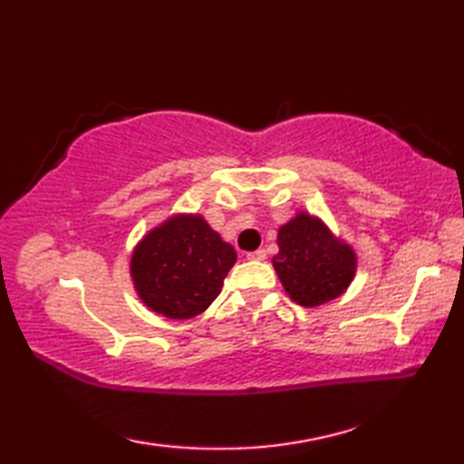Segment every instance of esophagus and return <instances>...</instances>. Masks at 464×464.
Returning a JSON list of instances; mask_svg holds the SVG:
<instances>
[{"label": "esophagus", "mask_w": 464, "mask_h": 464, "mask_svg": "<svg viewBox=\"0 0 464 464\" xmlns=\"http://www.w3.org/2000/svg\"><path fill=\"white\" fill-rule=\"evenodd\" d=\"M265 257H267V251H265V249H257V251L247 253V259H251V261H263Z\"/></svg>", "instance_id": "1"}]
</instances>
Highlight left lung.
I'll list each match as a JSON object with an SVG mask.
<instances>
[{
	"instance_id": "8db88e82",
	"label": "left lung",
	"mask_w": 464,
	"mask_h": 464,
	"mask_svg": "<svg viewBox=\"0 0 464 464\" xmlns=\"http://www.w3.org/2000/svg\"><path fill=\"white\" fill-rule=\"evenodd\" d=\"M277 243L273 267L295 303L317 307L347 289L354 275V253L334 241L321 221L301 213L281 227Z\"/></svg>"
}]
</instances>
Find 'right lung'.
<instances>
[{"instance_id":"obj_1","label":"right lung","mask_w":464,"mask_h":464,"mask_svg":"<svg viewBox=\"0 0 464 464\" xmlns=\"http://www.w3.org/2000/svg\"><path fill=\"white\" fill-rule=\"evenodd\" d=\"M235 259V249L201 217H177L137 245L131 275L147 307L191 319L217 299Z\"/></svg>"}]
</instances>
